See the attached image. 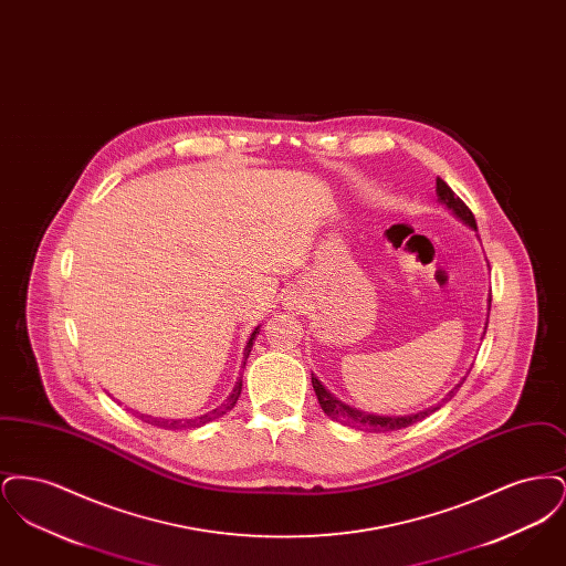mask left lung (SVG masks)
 Returning <instances> with one entry per match:
<instances>
[{
	"label": "left lung",
	"mask_w": 566,
	"mask_h": 566,
	"mask_svg": "<svg viewBox=\"0 0 566 566\" xmlns=\"http://www.w3.org/2000/svg\"><path fill=\"white\" fill-rule=\"evenodd\" d=\"M434 190H437V199H439L452 214L460 218V220H462L467 227H471L473 231H478V222H475L473 212L462 203V199L457 197V192L450 189L441 178H437V187H434ZM490 301H492V296L488 298V303H490ZM488 310H490V307H488ZM485 326H488V321H485ZM464 377H462V381H464ZM462 381L457 384V386L446 395V399H441V403L427 407V409H422V411H418V413H411V416H377V413H369V411H363V409H356V407H350V405L339 401L331 390H326V386H324L323 381L312 374V386H314V390H316V397H318V403L323 407L324 413L331 416L333 420H339V422L348 424V427L365 429V431L369 432L399 431V429H407V427H411V424L424 420L427 416L434 413L441 405L446 403V401H450V399L457 395V390L462 386Z\"/></svg>",
	"instance_id": "1"
}]
</instances>
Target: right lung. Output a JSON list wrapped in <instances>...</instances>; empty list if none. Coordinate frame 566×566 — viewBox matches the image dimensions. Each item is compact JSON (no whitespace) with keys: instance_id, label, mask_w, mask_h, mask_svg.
I'll return each instance as SVG.
<instances>
[{"instance_id":"right-lung-1","label":"right lung","mask_w":566,"mask_h":566,"mask_svg":"<svg viewBox=\"0 0 566 566\" xmlns=\"http://www.w3.org/2000/svg\"><path fill=\"white\" fill-rule=\"evenodd\" d=\"M259 331H261V326H256L254 331H252V335H250V339H248V344H245V348H243V367H245V360H248V354L252 350V344H254V339H256V335H259ZM242 395V379H238L235 381V386H233V390H231V395L224 399V403L218 405L216 409L212 411H208V413H203V416H197V418H190V420H167V418H153V416H142V420L144 417L147 418L146 421L148 424H153V427H159V429H169V431H176V429H187V427H201V424H208V422H212L216 418H220V416H224L227 411H231L233 409V405L238 403V397Z\"/></svg>"}]
</instances>
